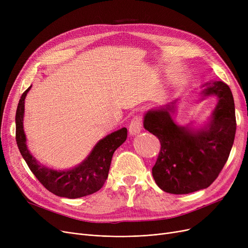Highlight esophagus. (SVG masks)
<instances>
[{
  "label": "esophagus",
  "mask_w": 248,
  "mask_h": 248,
  "mask_svg": "<svg viewBox=\"0 0 248 248\" xmlns=\"http://www.w3.org/2000/svg\"><path fill=\"white\" fill-rule=\"evenodd\" d=\"M141 126H142V122H141V119L140 116H134L131 123H129V126H128V132L129 134H131L132 136H135V135H138L140 129H141Z\"/></svg>",
  "instance_id": "34e87169"
}]
</instances>
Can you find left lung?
Masks as SVG:
<instances>
[{"label": "left lung", "mask_w": 248, "mask_h": 248, "mask_svg": "<svg viewBox=\"0 0 248 248\" xmlns=\"http://www.w3.org/2000/svg\"><path fill=\"white\" fill-rule=\"evenodd\" d=\"M204 94H216L219 100L210 124L201 131L177 125L170 115L173 106L145 115V128L161 142L153 177L167 193L189 194L209 187L228 160L236 132L232 93L223 81H215L206 84Z\"/></svg>", "instance_id": "8db88e82"}]
</instances>
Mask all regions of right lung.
Here are the masks:
<instances>
[{"mask_svg": "<svg viewBox=\"0 0 248 248\" xmlns=\"http://www.w3.org/2000/svg\"><path fill=\"white\" fill-rule=\"evenodd\" d=\"M31 86L26 89L18 103L16 111V141L23 159L38 181L51 193L59 197L75 199L97 192L108 176L114 151L123 145L127 138V129L123 127L100 140L87 159L69 171L57 172L39 165L26 146L23 129L24 101Z\"/></svg>", "mask_w": 248, "mask_h": 248, "instance_id": "obj_1", "label": "right lung"}]
</instances>
